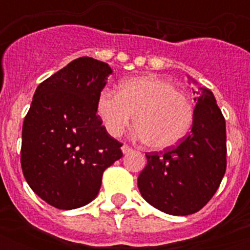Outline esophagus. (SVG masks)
<instances>
[{"label":"esophagus","mask_w":250,"mask_h":250,"mask_svg":"<svg viewBox=\"0 0 250 250\" xmlns=\"http://www.w3.org/2000/svg\"><path fill=\"white\" fill-rule=\"evenodd\" d=\"M122 152L125 153V154H128V153H131L132 152V148H131V146H128V145H123V146H122Z\"/></svg>","instance_id":"obj_1"}]
</instances>
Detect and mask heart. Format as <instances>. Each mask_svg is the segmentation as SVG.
Returning a JSON list of instances; mask_svg holds the SVG:
<instances>
[{
    "label": "heart",
    "mask_w": 250,
    "mask_h": 250,
    "mask_svg": "<svg viewBox=\"0 0 250 250\" xmlns=\"http://www.w3.org/2000/svg\"><path fill=\"white\" fill-rule=\"evenodd\" d=\"M96 110L106 131L121 136L135 114V135L153 149L176 145L189 132L193 106L174 84L156 75L122 82L119 92L109 88L98 93Z\"/></svg>",
    "instance_id": "obj_1"
}]
</instances>
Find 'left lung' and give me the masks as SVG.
I'll list each match as a JSON object with an SVG mask.
<instances>
[{
  "mask_svg": "<svg viewBox=\"0 0 250 250\" xmlns=\"http://www.w3.org/2000/svg\"><path fill=\"white\" fill-rule=\"evenodd\" d=\"M190 132L176 146L146 153L137 178L141 196L171 215L197 213L217 192L227 166L226 121L211 90L196 92Z\"/></svg>",
  "mask_w": 250,
  "mask_h": 250,
  "instance_id": "obj_1",
  "label": "left lung"
}]
</instances>
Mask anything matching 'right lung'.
<instances>
[{"label":"right lung","mask_w":250,"mask_h":250,"mask_svg":"<svg viewBox=\"0 0 250 250\" xmlns=\"http://www.w3.org/2000/svg\"><path fill=\"white\" fill-rule=\"evenodd\" d=\"M111 72L105 62L82 57L35 92L21 129V170L31 189L57 209L93 201L104 171L123 156L96 110Z\"/></svg>","instance_id":"obj_1"}]
</instances>
